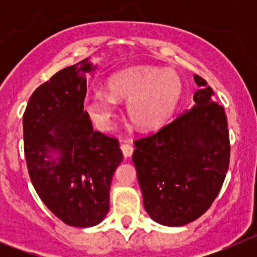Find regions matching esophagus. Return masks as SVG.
Segmentation results:
<instances>
[{
  "label": "esophagus",
  "instance_id": "obj_1",
  "mask_svg": "<svg viewBox=\"0 0 257 257\" xmlns=\"http://www.w3.org/2000/svg\"><path fill=\"white\" fill-rule=\"evenodd\" d=\"M120 149H121V152H123V155L125 158L132 157V154H133V152H134V147L132 145V143H129V142H125V143L121 144Z\"/></svg>",
  "mask_w": 257,
  "mask_h": 257
}]
</instances>
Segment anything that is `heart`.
<instances>
[{
  "label": "heart",
  "instance_id": "1",
  "mask_svg": "<svg viewBox=\"0 0 257 257\" xmlns=\"http://www.w3.org/2000/svg\"><path fill=\"white\" fill-rule=\"evenodd\" d=\"M105 90H94L85 97V109L102 128L112 125L116 100H126L132 123L143 131L164 125L177 109L183 84L173 71L155 67H136L113 74Z\"/></svg>",
  "mask_w": 257,
  "mask_h": 257
}]
</instances>
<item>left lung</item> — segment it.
I'll use <instances>...</instances> for the list:
<instances>
[{"label": "left lung", "instance_id": "8db88e82", "mask_svg": "<svg viewBox=\"0 0 257 257\" xmlns=\"http://www.w3.org/2000/svg\"><path fill=\"white\" fill-rule=\"evenodd\" d=\"M195 105L134 142L133 163L144 208L154 221L181 226L211 206L226 177L230 141L225 110L199 76Z\"/></svg>", "mask_w": 257, "mask_h": 257}]
</instances>
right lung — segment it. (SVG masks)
<instances>
[{
  "label": "right lung",
  "instance_id": "add662e5",
  "mask_svg": "<svg viewBox=\"0 0 257 257\" xmlns=\"http://www.w3.org/2000/svg\"><path fill=\"white\" fill-rule=\"evenodd\" d=\"M87 59L57 72L33 92L23 114L31 181L64 224L89 227L109 211V189L123 154L115 138L93 131L84 108Z\"/></svg>",
  "mask_w": 257,
  "mask_h": 257
}]
</instances>
